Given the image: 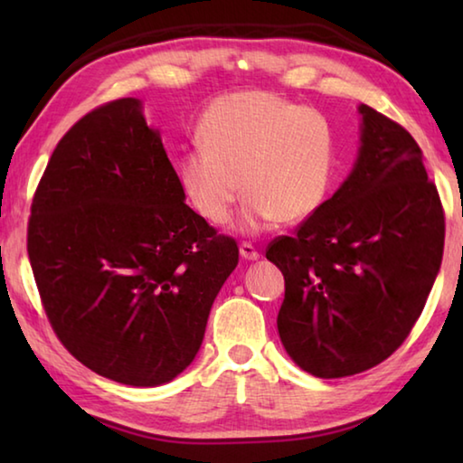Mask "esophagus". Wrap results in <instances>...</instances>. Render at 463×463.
<instances>
[{
	"instance_id": "34e87169",
	"label": "esophagus",
	"mask_w": 463,
	"mask_h": 463,
	"mask_svg": "<svg viewBox=\"0 0 463 463\" xmlns=\"http://www.w3.org/2000/svg\"><path fill=\"white\" fill-rule=\"evenodd\" d=\"M239 250H241V257L242 260H247V261H255V260H260V250H257V247L253 245V242H241V247H239Z\"/></svg>"
}]
</instances>
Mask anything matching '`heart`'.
I'll return each mask as SVG.
<instances>
[{
  "label": "heart",
  "instance_id": "obj_1",
  "mask_svg": "<svg viewBox=\"0 0 463 463\" xmlns=\"http://www.w3.org/2000/svg\"><path fill=\"white\" fill-rule=\"evenodd\" d=\"M200 145L179 159V177L194 208L210 224H226L242 192V229L315 214L333 182L335 130L315 108L271 91L216 98L198 124ZM243 185H240V182Z\"/></svg>",
  "mask_w": 463,
  "mask_h": 463
}]
</instances>
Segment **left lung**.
Returning <instances> with one entry per match:
<instances>
[{"mask_svg": "<svg viewBox=\"0 0 463 463\" xmlns=\"http://www.w3.org/2000/svg\"><path fill=\"white\" fill-rule=\"evenodd\" d=\"M362 148L333 198L273 239L288 355L317 378L382 364L411 335L441 268L445 213L411 132L362 104Z\"/></svg>", "mask_w": 463, "mask_h": 463, "instance_id": "left-lung-1", "label": "left lung"}]
</instances>
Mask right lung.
I'll return each instance as SVG.
<instances>
[{
	"instance_id": "right-lung-1",
	"label": "right lung",
	"mask_w": 463,
	"mask_h": 463,
	"mask_svg": "<svg viewBox=\"0 0 463 463\" xmlns=\"http://www.w3.org/2000/svg\"><path fill=\"white\" fill-rule=\"evenodd\" d=\"M140 101L93 108L49 159L30 206L28 257L69 354L128 386L174 380L198 354L239 245L184 202Z\"/></svg>"
}]
</instances>
